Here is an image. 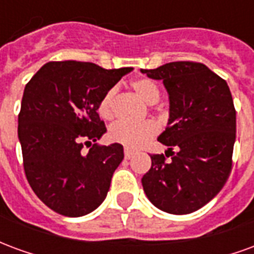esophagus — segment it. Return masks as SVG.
Here are the masks:
<instances>
[{
  "mask_svg": "<svg viewBox=\"0 0 254 254\" xmlns=\"http://www.w3.org/2000/svg\"><path fill=\"white\" fill-rule=\"evenodd\" d=\"M124 154H125V158H127V159H130L133 155H134V152H133L132 149L125 148V149H124Z\"/></svg>",
  "mask_w": 254,
  "mask_h": 254,
  "instance_id": "obj_1",
  "label": "esophagus"
}]
</instances>
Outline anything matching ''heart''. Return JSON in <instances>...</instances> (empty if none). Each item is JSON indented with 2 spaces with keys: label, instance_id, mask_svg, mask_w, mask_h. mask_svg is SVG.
<instances>
[{
  "label": "heart",
  "instance_id": "heart-1",
  "mask_svg": "<svg viewBox=\"0 0 254 254\" xmlns=\"http://www.w3.org/2000/svg\"><path fill=\"white\" fill-rule=\"evenodd\" d=\"M132 88L145 103H156L160 98L159 87L151 78L143 77L132 81ZM117 87H111L106 91L98 105V113L102 118L111 120L114 117V105H116ZM159 132V125L154 120H145L140 122H116L109 130V136L114 143L122 144L127 148H140L148 140Z\"/></svg>",
  "mask_w": 254,
  "mask_h": 254
}]
</instances>
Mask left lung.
Instances as JSON below:
<instances>
[{
    "label": "left lung",
    "mask_w": 254,
    "mask_h": 254,
    "mask_svg": "<svg viewBox=\"0 0 254 254\" xmlns=\"http://www.w3.org/2000/svg\"><path fill=\"white\" fill-rule=\"evenodd\" d=\"M141 72L162 80L169 92V127L158 140L171 152L151 155L152 166L141 178L143 189L165 212H194L218 194L233 167L237 122L229 85L204 64L193 61Z\"/></svg>",
    "instance_id": "obj_1"
}]
</instances>
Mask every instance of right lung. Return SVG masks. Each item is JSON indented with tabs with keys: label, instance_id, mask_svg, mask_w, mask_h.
<instances>
[{
	"label": "right lung",
	"instance_id": "right-lung-1",
	"mask_svg": "<svg viewBox=\"0 0 254 254\" xmlns=\"http://www.w3.org/2000/svg\"><path fill=\"white\" fill-rule=\"evenodd\" d=\"M130 70L52 61L25 85L17 127L25 177L36 196L60 215L83 216L106 198L124 147L95 144L106 132L98 105ZM84 145L91 147L87 154L81 152Z\"/></svg>",
	"mask_w": 254,
	"mask_h": 254
}]
</instances>
